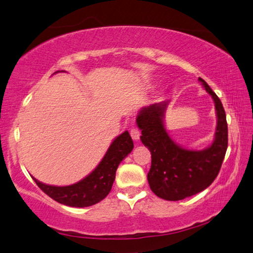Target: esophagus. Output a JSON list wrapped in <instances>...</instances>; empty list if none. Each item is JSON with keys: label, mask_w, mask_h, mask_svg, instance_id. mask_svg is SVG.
<instances>
[{"label": "esophagus", "mask_w": 253, "mask_h": 253, "mask_svg": "<svg viewBox=\"0 0 253 253\" xmlns=\"http://www.w3.org/2000/svg\"><path fill=\"white\" fill-rule=\"evenodd\" d=\"M130 136L134 141H138L139 136H141V131H139L138 128H133V129L130 130Z\"/></svg>", "instance_id": "34e87169"}]
</instances>
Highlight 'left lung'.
<instances>
[{
	"mask_svg": "<svg viewBox=\"0 0 253 253\" xmlns=\"http://www.w3.org/2000/svg\"><path fill=\"white\" fill-rule=\"evenodd\" d=\"M213 98L217 116L214 141L202 151L187 150L174 143L164 127V114L170 101L154 103L138 112L136 123L141 141L152 154L147 173L151 190L166 200H181L211 186L222 167L227 148L226 115L219 98L202 78L198 79Z\"/></svg>",
	"mask_w": 253,
	"mask_h": 253,
	"instance_id": "obj_1",
	"label": "left lung"
}]
</instances>
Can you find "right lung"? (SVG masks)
I'll return each mask as SVG.
<instances>
[{"instance_id": "right-lung-1", "label": "right lung", "mask_w": 253, "mask_h": 253, "mask_svg": "<svg viewBox=\"0 0 253 253\" xmlns=\"http://www.w3.org/2000/svg\"><path fill=\"white\" fill-rule=\"evenodd\" d=\"M134 143L128 131H124L114 139L98 167L89 175L71 186H49L35 182L46 195L56 202L71 207H87L101 202L107 197L116 178L119 163L133 151Z\"/></svg>"}]
</instances>
